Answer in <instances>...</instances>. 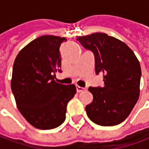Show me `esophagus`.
Returning <instances> with one entry per match:
<instances>
[{
	"label": "esophagus",
	"mask_w": 149,
	"mask_h": 149,
	"mask_svg": "<svg viewBox=\"0 0 149 149\" xmlns=\"http://www.w3.org/2000/svg\"><path fill=\"white\" fill-rule=\"evenodd\" d=\"M76 87H77V92H81V91H83L86 90L84 87H81V86H77V85L76 86Z\"/></svg>",
	"instance_id": "34e87169"
}]
</instances>
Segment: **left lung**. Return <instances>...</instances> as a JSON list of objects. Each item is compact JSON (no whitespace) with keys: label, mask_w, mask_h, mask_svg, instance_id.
<instances>
[{"label":"left lung","mask_w":149,"mask_h":149,"mask_svg":"<svg viewBox=\"0 0 149 149\" xmlns=\"http://www.w3.org/2000/svg\"><path fill=\"white\" fill-rule=\"evenodd\" d=\"M81 44L93 52L96 74H103L104 86L88 90L93 95L86 106L91 120L102 126L120 124L130 116L139 97L140 63L124 42L104 33L78 36Z\"/></svg>","instance_id":"8db88e82"}]
</instances>
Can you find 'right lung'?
Segmentation results:
<instances>
[{"mask_svg": "<svg viewBox=\"0 0 149 149\" xmlns=\"http://www.w3.org/2000/svg\"><path fill=\"white\" fill-rule=\"evenodd\" d=\"M66 38L43 35L19 51L10 81L17 108L24 119L39 130L58 127L66 119L67 105L77 92L75 85L54 80L61 72L59 48Z\"/></svg>", "mask_w": 149, "mask_h": 149, "instance_id": "right-lung-1", "label": "right lung"}]
</instances>
